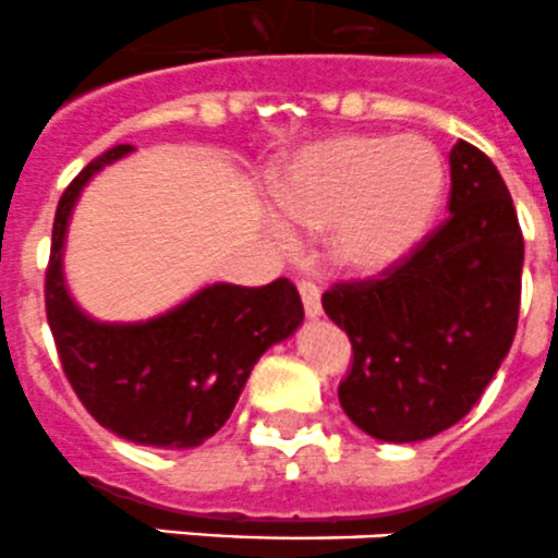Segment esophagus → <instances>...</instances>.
I'll use <instances>...</instances> for the list:
<instances>
[{
  "instance_id": "obj_1",
  "label": "esophagus",
  "mask_w": 558,
  "mask_h": 558,
  "mask_svg": "<svg viewBox=\"0 0 558 558\" xmlns=\"http://www.w3.org/2000/svg\"><path fill=\"white\" fill-rule=\"evenodd\" d=\"M298 292H301V301H303V308H306L308 317H317L323 312L320 306V289L312 283V280H301L298 283Z\"/></svg>"
}]
</instances>
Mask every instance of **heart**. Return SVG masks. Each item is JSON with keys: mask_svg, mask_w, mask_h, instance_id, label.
Masks as SVG:
<instances>
[{"mask_svg": "<svg viewBox=\"0 0 558 558\" xmlns=\"http://www.w3.org/2000/svg\"><path fill=\"white\" fill-rule=\"evenodd\" d=\"M446 195V161L420 135H331L292 158L278 207L292 227L329 229V257L351 275L395 269L425 241ZM289 238L287 227H278Z\"/></svg>", "mask_w": 558, "mask_h": 558, "instance_id": "1", "label": "heart"}]
</instances>
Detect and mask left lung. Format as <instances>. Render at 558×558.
<instances>
[{
    "mask_svg": "<svg viewBox=\"0 0 558 558\" xmlns=\"http://www.w3.org/2000/svg\"><path fill=\"white\" fill-rule=\"evenodd\" d=\"M448 161L446 221L380 278L323 294L354 354L340 405L383 442H416L460 423L517 335L525 241L510 192L474 144H453Z\"/></svg>",
    "mask_w": 558,
    "mask_h": 558,
    "instance_id": "8db88e82",
    "label": "left lung"
}]
</instances>
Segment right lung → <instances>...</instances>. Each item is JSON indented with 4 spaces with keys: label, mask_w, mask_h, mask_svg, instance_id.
Here are the masks:
<instances>
[{
    "label": "right lung",
    "mask_w": 558,
    "mask_h": 558,
    "mask_svg": "<svg viewBox=\"0 0 558 558\" xmlns=\"http://www.w3.org/2000/svg\"><path fill=\"white\" fill-rule=\"evenodd\" d=\"M130 149H107L62 192L45 308L64 374L93 420L135 446L181 451L221 430L260 354L303 323V303L294 283L278 278L255 289L213 283L144 323H98L84 315L62 275L70 213L84 184Z\"/></svg>",
    "instance_id": "add662e5"
}]
</instances>
